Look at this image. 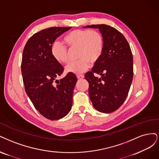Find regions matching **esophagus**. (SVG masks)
Wrapping results in <instances>:
<instances>
[{
    "mask_svg": "<svg viewBox=\"0 0 159 159\" xmlns=\"http://www.w3.org/2000/svg\"><path fill=\"white\" fill-rule=\"evenodd\" d=\"M76 77H77L78 79H84V76L83 75H76Z\"/></svg>",
    "mask_w": 159,
    "mask_h": 159,
    "instance_id": "1",
    "label": "esophagus"
}]
</instances>
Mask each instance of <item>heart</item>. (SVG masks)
Here are the masks:
<instances>
[{"label":"heart","instance_id":"obj_1","mask_svg":"<svg viewBox=\"0 0 159 159\" xmlns=\"http://www.w3.org/2000/svg\"><path fill=\"white\" fill-rule=\"evenodd\" d=\"M64 41L69 48H78L77 57L80 59L66 65V73L80 75L85 72L90 66L89 61L92 63H96L103 52V37L96 30H75L65 35ZM51 53L58 63H65L68 61L67 49L59 41L52 43Z\"/></svg>","mask_w":159,"mask_h":159}]
</instances>
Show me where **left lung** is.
<instances>
[{
	"instance_id": "1",
	"label": "left lung",
	"mask_w": 159,
	"mask_h": 159,
	"mask_svg": "<svg viewBox=\"0 0 159 159\" xmlns=\"http://www.w3.org/2000/svg\"><path fill=\"white\" fill-rule=\"evenodd\" d=\"M98 28L104 39L100 58L85 74L89 94L94 108L102 113L117 110L125 100L134 76L133 55L127 39L116 28L105 24L86 25ZM99 74L100 78L95 76Z\"/></svg>"
}]
</instances>
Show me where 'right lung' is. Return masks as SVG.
I'll return each mask as SVG.
<instances>
[{
	"instance_id": "obj_1",
	"label": "right lung",
	"mask_w": 159,
	"mask_h": 159,
	"mask_svg": "<svg viewBox=\"0 0 159 159\" xmlns=\"http://www.w3.org/2000/svg\"><path fill=\"white\" fill-rule=\"evenodd\" d=\"M71 27H52L35 33L25 45L21 70L25 90L35 108L47 119L57 120L70 111L77 79L74 73L55 80L64 68L51 53L55 40ZM56 83H54V80Z\"/></svg>"
}]
</instances>
